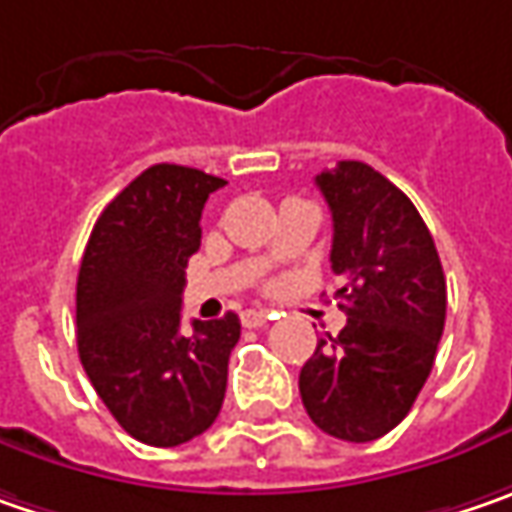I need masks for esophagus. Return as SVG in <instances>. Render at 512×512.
Returning a JSON list of instances; mask_svg holds the SVG:
<instances>
[{"instance_id": "obj_1", "label": "esophagus", "mask_w": 512, "mask_h": 512, "mask_svg": "<svg viewBox=\"0 0 512 512\" xmlns=\"http://www.w3.org/2000/svg\"><path fill=\"white\" fill-rule=\"evenodd\" d=\"M240 321H243V326H249V329H257V326H266V323L272 321V315L263 312V309H246L240 315Z\"/></svg>"}]
</instances>
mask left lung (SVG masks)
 Segmentation results:
<instances>
[{
  "label": "left lung",
  "instance_id": "1",
  "mask_svg": "<svg viewBox=\"0 0 512 512\" xmlns=\"http://www.w3.org/2000/svg\"><path fill=\"white\" fill-rule=\"evenodd\" d=\"M332 212V272L346 326L318 341L300 369V398L323 433L375 441L404 421L447 315V280L433 234L384 174L341 160L315 177Z\"/></svg>",
  "mask_w": 512,
  "mask_h": 512
}]
</instances>
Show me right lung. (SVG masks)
Wrapping results in <instances>:
<instances>
[{"label":"right lung","mask_w":512,"mask_h":512,"mask_svg":"<svg viewBox=\"0 0 512 512\" xmlns=\"http://www.w3.org/2000/svg\"><path fill=\"white\" fill-rule=\"evenodd\" d=\"M226 180L189 166L145 168L94 223L77 278V346L85 375L125 433L177 447L223 407L240 318L183 332L186 263L200 217Z\"/></svg>","instance_id":"1"}]
</instances>
